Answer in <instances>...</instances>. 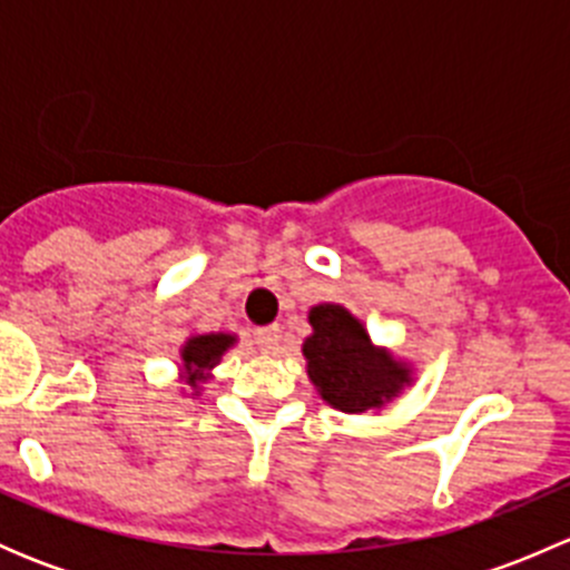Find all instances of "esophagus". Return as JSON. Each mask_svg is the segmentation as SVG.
<instances>
[{
	"label": "esophagus",
	"instance_id": "obj_1",
	"mask_svg": "<svg viewBox=\"0 0 570 570\" xmlns=\"http://www.w3.org/2000/svg\"><path fill=\"white\" fill-rule=\"evenodd\" d=\"M253 342H256V347L262 350V353H273V350H278L281 344V327L278 325L256 327V331H253Z\"/></svg>",
	"mask_w": 570,
	"mask_h": 570
}]
</instances>
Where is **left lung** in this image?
<instances>
[{
  "label": "left lung",
  "mask_w": 570,
  "mask_h": 570,
  "mask_svg": "<svg viewBox=\"0 0 570 570\" xmlns=\"http://www.w3.org/2000/svg\"><path fill=\"white\" fill-rule=\"evenodd\" d=\"M314 336L303 344L308 377L322 400L344 413L381 407L407 383V372L386 353L372 347L364 325L342 306L312 308Z\"/></svg>",
  "instance_id": "8db88e82"
}]
</instances>
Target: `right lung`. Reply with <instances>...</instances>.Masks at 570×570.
Here are the masks:
<instances>
[{"instance_id":"1","label":"right lung","mask_w":570,"mask_h":570,"mask_svg":"<svg viewBox=\"0 0 570 570\" xmlns=\"http://www.w3.org/2000/svg\"><path fill=\"white\" fill-rule=\"evenodd\" d=\"M234 338L226 336V333H206V336H195L189 338L187 347H184L181 358H184V370L189 372L187 383L195 386L198 381H204V370L217 364L223 353L232 347Z\"/></svg>"}]
</instances>
